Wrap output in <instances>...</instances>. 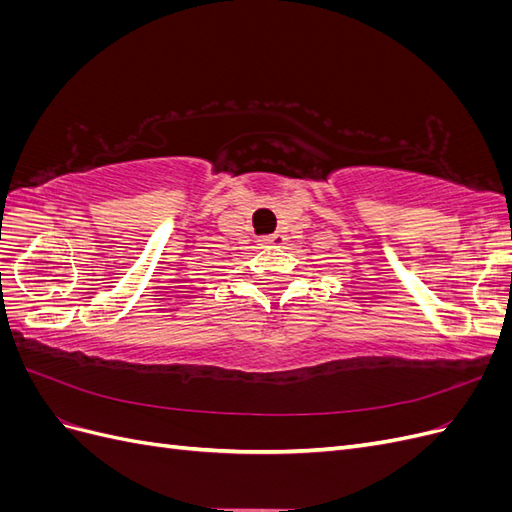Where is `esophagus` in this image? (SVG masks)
<instances>
[{
  "instance_id": "obj_1",
  "label": "esophagus",
  "mask_w": 512,
  "mask_h": 512,
  "mask_svg": "<svg viewBox=\"0 0 512 512\" xmlns=\"http://www.w3.org/2000/svg\"><path fill=\"white\" fill-rule=\"evenodd\" d=\"M284 241H286V237L282 235V232H273V235H269V237H262V239H260V245H262V247H269V245H273V243L282 245Z\"/></svg>"
}]
</instances>
